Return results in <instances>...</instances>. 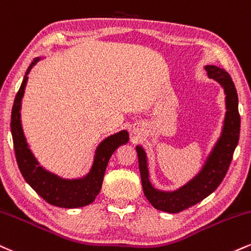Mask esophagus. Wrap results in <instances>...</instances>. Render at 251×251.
I'll return each instance as SVG.
<instances>
[{
    "label": "esophagus",
    "mask_w": 251,
    "mask_h": 251,
    "mask_svg": "<svg viewBox=\"0 0 251 251\" xmlns=\"http://www.w3.org/2000/svg\"><path fill=\"white\" fill-rule=\"evenodd\" d=\"M133 132H134V134H139V132H140V129H139V128H134Z\"/></svg>",
    "instance_id": "obj_1"
}]
</instances>
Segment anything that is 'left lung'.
<instances>
[{"mask_svg":"<svg viewBox=\"0 0 251 251\" xmlns=\"http://www.w3.org/2000/svg\"><path fill=\"white\" fill-rule=\"evenodd\" d=\"M208 77L216 80L222 86L226 95V116L219 140L214 145L212 152L207 156L201 171L176 191H159L150 181L146 152L140 145L135 147L138 153L139 170L144 194L150 203L156 209L166 213H180L206 199L215 191L230 165L232 154L240 138L241 118L238 113V97L234 81L229 74L215 65H206Z\"/></svg>","mask_w":251,"mask_h":251,"instance_id":"1","label":"left lung"}]
</instances>
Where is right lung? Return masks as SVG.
Wrapping results in <instances>:
<instances>
[{"label":"right lung","mask_w":251,"mask_h":251,"mask_svg":"<svg viewBox=\"0 0 251 251\" xmlns=\"http://www.w3.org/2000/svg\"><path fill=\"white\" fill-rule=\"evenodd\" d=\"M38 60H41V57H36L29 65L19 92L15 97L13 111H11L10 127L17 165L24 180L48 203L60 208L87 206L95 201L96 196L100 192L108 160L118 147L127 143L129 139L128 132L123 129L104 139L96 149L90 172L83 177L64 179L52 172L45 170L43 166L39 165L38 160L29 149L23 132L22 120H21L22 98L28 81V75L30 70L37 64Z\"/></svg>","instance_id":"right-lung-1"}]
</instances>
